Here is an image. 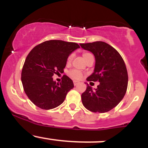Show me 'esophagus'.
<instances>
[{
	"label": "esophagus",
	"instance_id": "1",
	"mask_svg": "<svg viewBox=\"0 0 148 148\" xmlns=\"http://www.w3.org/2000/svg\"><path fill=\"white\" fill-rule=\"evenodd\" d=\"M73 82H74V86H77V85L79 84V81H73Z\"/></svg>",
	"mask_w": 148,
	"mask_h": 148
}]
</instances>
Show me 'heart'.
Instances as JSON below:
<instances>
[{"instance_id": "obj_1", "label": "heart", "mask_w": 148, "mask_h": 148, "mask_svg": "<svg viewBox=\"0 0 148 148\" xmlns=\"http://www.w3.org/2000/svg\"><path fill=\"white\" fill-rule=\"evenodd\" d=\"M82 56H83V58H84V60L86 61L88 58L90 57L91 56H92V55L88 52H84L83 53ZM73 57H74L73 54H70V55L69 56L68 58H67V63H70L71 61L72 60ZM69 76H70L72 79L79 80L81 79L83 74H82V73L80 72V71L77 70V69H72V70H71L70 72H69Z\"/></svg>"}]
</instances>
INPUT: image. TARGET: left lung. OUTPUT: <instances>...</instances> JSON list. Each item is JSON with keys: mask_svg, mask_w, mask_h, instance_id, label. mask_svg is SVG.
I'll return each instance as SVG.
<instances>
[{"mask_svg": "<svg viewBox=\"0 0 148 148\" xmlns=\"http://www.w3.org/2000/svg\"><path fill=\"white\" fill-rule=\"evenodd\" d=\"M80 46L92 53L95 58L94 72L87 81L99 82L95 90L88 84L81 95L83 104L95 113L111 111L123 99L128 85V74L123 58L106 42L98 41Z\"/></svg>", "mask_w": 148, "mask_h": 148, "instance_id": "left-lung-1", "label": "left lung"}]
</instances>
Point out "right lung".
<instances>
[{"mask_svg":"<svg viewBox=\"0 0 148 148\" xmlns=\"http://www.w3.org/2000/svg\"><path fill=\"white\" fill-rule=\"evenodd\" d=\"M80 48L75 42L49 40L37 45L25 58L21 82L25 94L35 106L49 110L60 106L74 88L72 80L64 75L60 83L53 74L63 73L68 56Z\"/></svg>","mask_w":148,"mask_h":148,"instance_id":"add662e5","label":"right lung"}]
</instances>
